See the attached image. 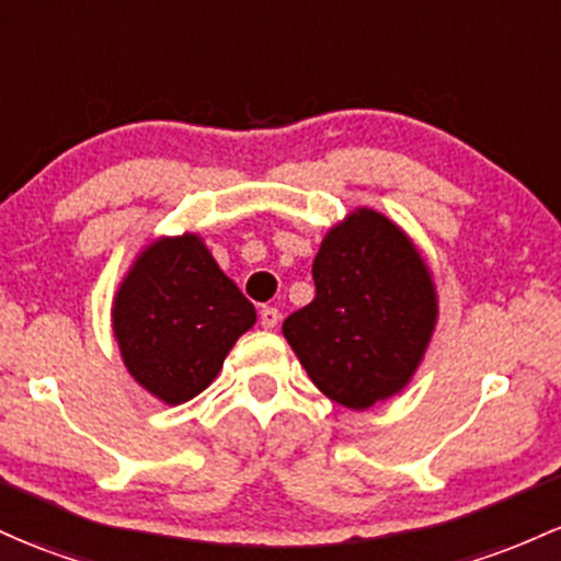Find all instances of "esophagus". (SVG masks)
Here are the masks:
<instances>
[{
  "mask_svg": "<svg viewBox=\"0 0 561 561\" xmlns=\"http://www.w3.org/2000/svg\"><path fill=\"white\" fill-rule=\"evenodd\" d=\"M279 319H282L279 311H276L274 306H263V309H261V324L266 330H274L276 324H279Z\"/></svg>",
  "mask_w": 561,
  "mask_h": 561,
  "instance_id": "1",
  "label": "esophagus"
}]
</instances>
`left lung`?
Returning a JSON list of instances; mask_svg holds the SVG:
<instances>
[{"label":"left lung","instance_id":"left-lung-1","mask_svg":"<svg viewBox=\"0 0 561 561\" xmlns=\"http://www.w3.org/2000/svg\"><path fill=\"white\" fill-rule=\"evenodd\" d=\"M317 295L282 324L324 397L367 410L410 383L436 324L431 271L386 215L359 207L313 257Z\"/></svg>","mask_w":561,"mask_h":561}]
</instances>
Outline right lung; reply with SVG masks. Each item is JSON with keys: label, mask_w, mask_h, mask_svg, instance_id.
Here are the masks:
<instances>
[{"label": "right lung", "mask_w": 561, "mask_h": 561, "mask_svg": "<svg viewBox=\"0 0 561 561\" xmlns=\"http://www.w3.org/2000/svg\"><path fill=\"white\" fill-rule=\"evenodd\" d=\"M114 337L130 375L168 404L213 383L255 306L218 268L196 233L151 242L114 298Z\"/></svg>", "instance_id": "1"}]
</instances>
